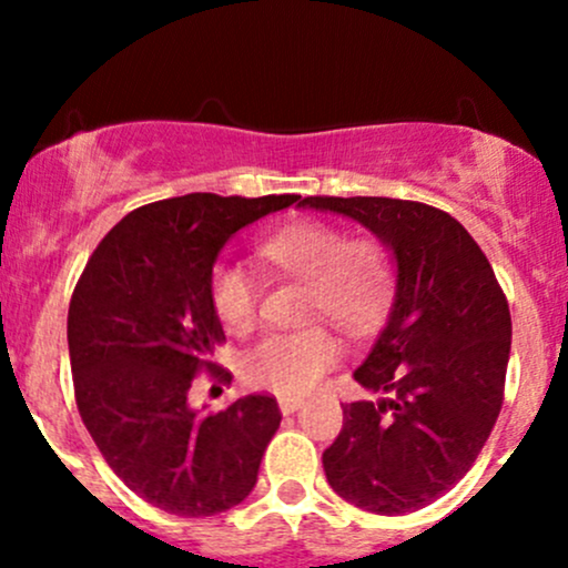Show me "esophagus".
<instances>
[{"label": "esophagus", "instance_id": "34e87169", "mask_svg": "<svg viewBox=\"0 0 568 568\" xmlns=\"http://www.w3.org/2000/svg\"><path fill=\"white\" fill-rule=\"evenodd\" d=\"M302 408V400L298 397H280V410L283 414H293V410Z\"/></svg>", "mask_w": 568, "mask_h": 568}]
</instances>
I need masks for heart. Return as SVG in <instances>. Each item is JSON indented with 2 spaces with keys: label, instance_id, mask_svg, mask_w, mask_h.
<instances>
[{
  "label": "heart",
  "instance_id": "b5f03b06",
  "mask_svg": "<svg viewBox=\"0 0 568 568\" xmlns=\"http://www.w3.org/2000/svg\"><path fill=\"white\" fill-rule=\"evenodd\" d=\"M258 253L277 270L304 280L306 317H328L347 334L374 328L393 298V256L374 234L344 237L328 221L293 219L266 234ZM211 302L230 331H247L256 321V283L240 266L219 264L213 270ZM338 355L342 347L325 325H306L258 338L240 361V371L251 387L296 397L315 389Z\"/></svg>",
  "mask_w": 568,
  "mask_h": 568
}]
</instances>
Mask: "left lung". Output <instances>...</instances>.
<instances>
[{
	"label": "left lung",
	"mask_w": 568,
	"mask_h": 568,
	"mask_svg": "<svg viewBox=\"0 0 568 568\" xmlns=\"http://www.w3.org/2000/svg\"><path fill=\"white\" fill-rule=\"evenodd\" d=\"M344 213L393 247L389 321L355 382L379 400L344 403V427L323 452L342 499L406 515L465 478L505 400L510 306L486 253L440 207L393 197H304Z\"/></svg>",
	"instance_id": "8db88e82"
}]
</instances>
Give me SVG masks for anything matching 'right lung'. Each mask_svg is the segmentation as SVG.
Returning <instances> with one entry per match:
<instances>
[{
  "instance_id": "obj_1",
  "label": "right lung",
  "mask_w": 568,
  "mask_h": 568,
  "mask_svg": "<svg viewBox=\"0 0 568 568\" xmlns=\"http://www.w3.org/2000/svg\"><path fill=\"white\" fill-rule=\"evenodd\" d=\"M298 194L194 192L130 211L98 243L69 304V357L80 416L116 478L160 510L200 518L256 486L280 414L272 395L226 410L189 408L194 376L230 382L213 363L226 342L211 302L226 240Z\"/></svg>"
}]
</instances>
